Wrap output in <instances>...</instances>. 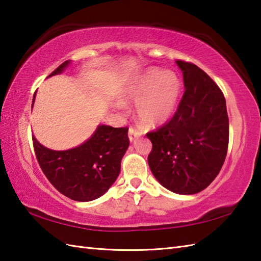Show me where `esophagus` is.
I'll return each mask as SVG.
<instances>
[{
    "label": "esophagus",
    "instance_id": "obj_1",
    "mask_svg": "<svg viewBox=\"0 0 261 261\" xmlns=\"http://www.w3.org/2000/svg\"><path fill=\"white\" fill-rule=\"evenodd\" d=\"M140 136H141V134L139 131L135 129V127H130V129H129V140H130V142H134L135 140L138 139V138H140Z\"/></svg>",
    "mask_w": 261,
    "mask_h": 261
}]
</instances>
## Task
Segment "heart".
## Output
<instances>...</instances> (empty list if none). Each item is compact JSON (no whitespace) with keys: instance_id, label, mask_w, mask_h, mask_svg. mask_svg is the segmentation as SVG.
<instances>
[{"instance_id":"1","label":"heart","mask_w":261,"mask_h":261,"mask_svg":"<svg viewBox=\"0 0 261 261\" xmlns=\"http://www.w3.org/2000/svg\"><path fill=\"white\" fill-rule=\"evenodd\" d=\"M181 92L179 76L162 68H149L126 87L125 97L137 103V116L143 125L157 127L173 118Z\"/></svg>"}]
</instances>
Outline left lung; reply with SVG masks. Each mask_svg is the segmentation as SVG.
Instances as JSON below:
<instances>
[{
	"mask_svg": "<svg viewBox=\"0 0 261 261\" xmlns=\"http://www.w3.org/2000/svg\"><path fill=\"white\" fill-rule=\"evenodd\" d=\"M185 92L174 118L149 132L148 164L160 185L180 195L205 190L220 173L229 145L223 93L196 65L176 60Z\"/></svg>",
	"mask_w": 261,
	"mask_h": 261,
	"instance_id": "1",
	"label": "left lung"
}]
</instances>
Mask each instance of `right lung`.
I'll list each match as a JSON object with an SVG mask.
<instances>
[{"label": "right lung", "mask_w": 261, "mask_h": 261, "mask_svg": "<svg viewBox=\"0 0 261 261\" xmlns=\"http://www.w3.org/2000/svg\"><path fill=\"white\" fill-rule=\"evenodd\" d=\"M70 65L63 63L48 77L62 74ZM33 94L32 105L36 101ZM38 163L48 180L63 195L77 202H90L109 191L118 178L121 160L129 147L126 127L98 124L94 134L68 150H53L32 136Z\"/></svg>", "instance_id": "obj_1"}]
</instances>
